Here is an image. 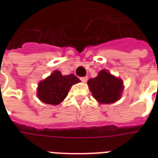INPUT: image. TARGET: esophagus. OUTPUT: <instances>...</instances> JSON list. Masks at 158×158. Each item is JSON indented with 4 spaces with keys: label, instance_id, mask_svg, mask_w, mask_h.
<instances>
[{
    "label": "esophagus",
    "instance_id": "1",
    "mask_svg": "<svg viewBox=\"0 0 158 158\" xmlns=\"http://www.w3.org/2000/svg\"><path fill=\"white\" fill-rule=\"evenodd\" d=\"M87 79H88V78H87V77H82V78H80V80H81L83 83H86Z\"/></svg>",
    "mask_w": 158,
    "mask_h": 158
}]
</instances>
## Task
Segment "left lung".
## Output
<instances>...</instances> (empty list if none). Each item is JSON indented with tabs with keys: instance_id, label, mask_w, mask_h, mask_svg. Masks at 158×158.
Wrapping results in <instances>:
<instances>
[{
	"instance_id": "1",
	"label": "left lung",
	"mask_w": 158,
	"mask_h": 158,
	"mask_svg": "<svg viewBox=\"0 0 158 158\" xmlns=\"http://www.w3.org/2000/svg\"><path fill=\"white\" fill-rule=\"evenodd\" d=\"M88 85L93 97L102 104L116 102L121 98L123 89V80L103 69L96 78L88 80Z\"/></svg>"
}]
</instances>
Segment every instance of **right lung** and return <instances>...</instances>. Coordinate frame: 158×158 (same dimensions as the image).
Segmentation results:
<instances>
[{"label":"right lung","mask_w":158,"mask_h":158,"mask_svg":"<svg viewBox=\"0 0 158 158\" xmlns=\"http://www.w3.org/2000/svg\"><path fill=\"white\" fill-rule=\"evenodd\" d=\"M80 82L75 75H62L60 71L55 70L46 79L38 85L37 96L42 102L50 105H58L68 96L73 85Z\"/></svg>","instance_id":"right-lung-1"}]
</instances>
